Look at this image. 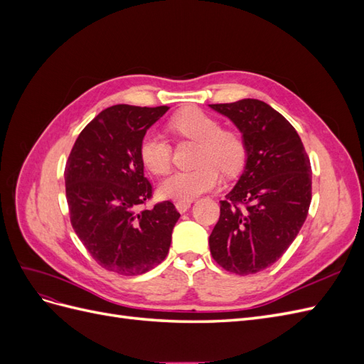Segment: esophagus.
<instances>
[{
	"label": "esophagus",
	"instance_id": "34e87169",
	"mask_svg": "<svg viewBox=\"0 0 364 364\" xmlns=\"http://www.w3.org/2000/svg\"><path fill=\"white\" fill-rule=\"evenodd\" d=\"M191 206V200L188 202H176V209H178L179 213H186Z\"/></svg>",
	"mask_w": 364,
	"mask_h": 364
}]
</instances>
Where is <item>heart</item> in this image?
<instances>
[{
	"label": "heart",
	"mask_w": 364,
	"mask_h": 364,
	"mask_svg": "<svg viewBox=\"0 0 364 364\" xmlns=\"http://www.w3.org/2000/svg\"><path fill=\"white\" fill-rule=\"evenodd\" d=\"M168 127L178 136L199 142L196 168L176 171L164 179L159 193L165 199L188 202L215 188L220 170L234 174L241 170L246 158L245 142L232 130H223L218 121L197 107H188L171 117ZM139 156L142 164L155 174H164L171 165L170 142L156 132H149L141 139Z\"/></svg>",
	"instance_id": "1"
}]
</instances>
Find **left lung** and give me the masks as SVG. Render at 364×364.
<instances>
[{
  "mask_svg": "<svg viewBox=\"0 0 364 364\" xmlns=\"http://www.w3.org/2000/svg\"><path fill=\"white\" fill-rule=\"evenodd\" d=\"M209 107L232 121L246 149L243 173L220 202L209 249L225 270L257 273L282 257L305 222L310 159L294 127L267 103L243 98Z\"/></svg>",
  "mask_w": 364,
  "mask_h": 364,
  "instance_id": "1",
  "label": "left lung"
}]
</instances>
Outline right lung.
Returning a JSON list of instances; mask_svg holds the SVG:
<instances>
[{
  "label": "right lung",
  "mask_w": 364,
  "mask_h": 364,
  "mask_svg": "<svg viewBox=\"0 0 364 364\" xmlns=\"http://www.w3.org/2000/svg\"><path fill=\"white\" fill-rule=\"evenodd\" d=\"M168 106L115 105L75 139L65 167L71 225L92 258L126 277L146 273L167 257L181 214L171 202L142 209L151 196L139 144Z\"/></svg>",
  "instance_id": "add662e5"
}]
</instances>
